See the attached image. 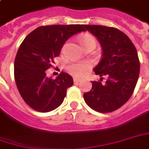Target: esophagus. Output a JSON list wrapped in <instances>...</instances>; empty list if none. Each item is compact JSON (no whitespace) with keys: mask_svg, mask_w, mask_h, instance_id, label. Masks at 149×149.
I'll return each instance as SVG.
<instances>
[{"mask_svg":"<svg viewBox=\"0 0 149 149\" xmlns=\"http://www.w3.org/2000/svg\"><path fill=\"white\" fill-rule=\"evenodd\" d=\"M73 81H74L75 83H78V82H81L82 81V79L78 77H74L73 78Z\"/></svg>","mask_w":149,"mask_h":149,"instance_id":"34e87169","label":"esophagus"}]
</instances>
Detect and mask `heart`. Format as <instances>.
Masks as SVG:
<instances>
[{
	"label": "heart",
	"mask_w": 149,
	"mask_h": 149,
	"mask_svg": "<svg viewBox=\"0 0 149 149\" xmlns=\"http://www.w3.org/2000/svg\"><path fill=\"white\" fill-rule=\"evenodd\" d=\"M80 43L83 48L87 47H95L96 45V39L92 35H83L80 37ZM90 68V64L88 62L84 63H78V64H71L68 66V70L72 75L75 76H82L86 72V71Z\"/></svg>",
	"instance_id": "b5f03b06"
}]
</instances>
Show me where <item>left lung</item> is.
Wrapping results in <instances>:
<instances>
[{"mask_svg":"<svg viewBox=\"0 0 149 149\" xmlns=\"http://www.w3.org/2000/svg\"><path fill=\"white\" fill-rule=\"evenodd\" d=\"M83 26L96 37L102 50V57L93 71L100 77H107L104 84L100 81H92V89L84 93V99L97 112L116 111L128 101L138 81L137 51L131 39L116 28L97 25Z\"/></svg>","mask_w":149,"mask_h":149,"instance_id":"left-lung-1","label":"left lung"}]
</instances>
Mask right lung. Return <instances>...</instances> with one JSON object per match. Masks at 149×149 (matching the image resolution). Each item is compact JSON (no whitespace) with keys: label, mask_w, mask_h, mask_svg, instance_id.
<instances>
[{"label":"right lung","mask_w":149,"mask_h":149,"mask_svg":"<svg viewBox=\"0 0 149 149\" xmlns=\"http://www.w3.org/2000/svg\"><path fill=\"white\" fill-rule=\"evenodd\" d=\"M85 31L83 25H52L35 29L25 38L14 61V77L21 96L39 112H49L64 102L68 88L73 85L72 76L62 72L55 80L46 70L72 35Z\"/></svg>","instance_id":"right-lung-1"}]
</instances>
